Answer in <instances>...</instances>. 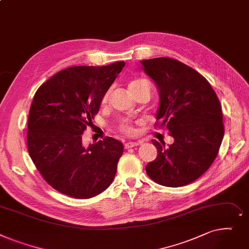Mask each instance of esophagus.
<instances>
[{"mask_svg":"<svg viewBox=\"0 0 249 249\" xmlns=\"http://www.w3.org/2000/svg\"><path fill=\"white\" fill-rule=\"evenodd\" d=\"M141 143H142V142H128L124 144V149L127 150L130 148H134V147H137V145H140Z\"/></svg>","mask_w":249,"mask_h":249,"instance_id":"obj_1","label":"esophagus"}]
</instances>
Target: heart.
<instances>
[{
  "instance_id": "1",
  "label": "heart",
  "mask_w": 249,
  "mask_h": 249,
  "mask_svg": "<svg viewBox=\"0 0 249 249\" xmlns=\"http://www.w3.org/2000/svg\"><path fill=\"white\" fill-rule=\"evenodd\" d=\"M142 86H150V83L147 79H143V78H135L131 80L128 84V89L129 90L133 92L134 90L140 89V87ZM107 97H108V93L107 92L104 97H102L101 99V102L102 104H106V102L107 101ZM120 129L121 131H123L124 134L127 135V136H131L135 134V127H134V124L133 123H131L130 121L128 120H124L121 124H120Z\"/></svg>"
}]
</instances>
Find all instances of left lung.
Segmentation results:
<instances>
[{
    "instance_id": "left-lung-1",
    "label": "left lung",
    "mask_w": 249,
    "mask_h": 249,
    "mask_svg": "<svg viewBox=\"0 0 249 249\" xmlns=\"http://www.w3.org/2000/svg\"><path fill=\"white\" fill-rule=\"evenodd\" d=\"M141 62L159 90L157 124L174 138L169 148L164 142L152 141L158 157L145 172L160 185H188L202 176L218 155L224 136L221 105L207 79L190 66L169 57Z\"/></svg>"
}]
</instances>
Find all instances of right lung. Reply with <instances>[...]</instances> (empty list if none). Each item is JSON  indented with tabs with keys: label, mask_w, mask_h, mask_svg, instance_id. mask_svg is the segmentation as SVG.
I'll return each instance as SVG.
<instances>
[{
	"label": "right lung",
	"mask_w": 249,
	"mask_h": 249,
	"mask_svg": "<svg viewBox=\"0 0 249 249\" xmlns=\"http://www.w3.org/2000/svg\"><path fill=\"white\" fill-rule=\"evenodd\" d=\"M124 66L119 61L69 67L36 91L28 118V152L43 179L58 192L89 199L113 181L123 143L107 137L84 148L81 136Z\"/></svg>",
	"instance_id": "1"
}]
</instances>
